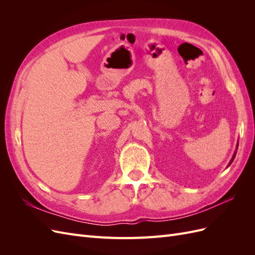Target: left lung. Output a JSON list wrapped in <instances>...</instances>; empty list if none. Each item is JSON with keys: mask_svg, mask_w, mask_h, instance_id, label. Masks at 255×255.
<instances>
[{"mask_svg": "<svg viewBox=\"0 0 255 255\" xmlns=\"http://www.w3.org/2000/svg\"><path fill=\"white\" fill-rule=\"evenodd\" d=\"M237 149H238V144L236 145V150H235V152H234V154H233V157H232V159L230 160V163H229V165H228V166H230L231 164H232V161L234 160V158H235V155H236V152H237Z\"/></svg>", "mask_w": 255, "mask_h": 255, "instance_id": "1", "label": "left lung"}]
</instances>
